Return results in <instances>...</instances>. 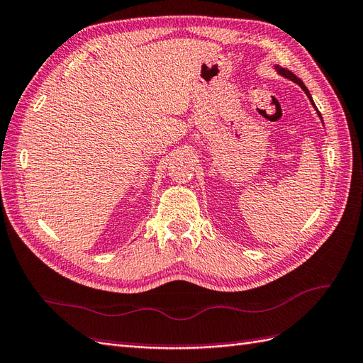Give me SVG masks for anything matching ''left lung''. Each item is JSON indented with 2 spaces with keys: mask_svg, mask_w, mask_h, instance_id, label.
Segmentation results:
<instances>
[{
  "mask_svg": "<svg viewBox=\"0 0 363 363\" xmlns=\"http://www.w3.org/2000/svg\"><path fill=\"white\" fill-rule=\"evenodd\" d=\"M275 71L278 72V74H280V75H283V77L284 79H289V80H292L294 83H297V85L303 89V91H305V94L308 96V99L311 100V104H313V106L315 108V104H314V100H313V97H311V92L308 91V88L305 86V83H303L298 77H297V75L296 74H292L291 71H288V69H284V67H280V66H275ZM315 111H317V114H318V117H320V119H322V114H320L318 113V109L315 108Z\"/></svg>",
  "mask_w": 363,
  "mask_h": 363,
  "instance_id": "obj_1",
  "label": "left lung"
}]
</instances>
